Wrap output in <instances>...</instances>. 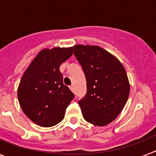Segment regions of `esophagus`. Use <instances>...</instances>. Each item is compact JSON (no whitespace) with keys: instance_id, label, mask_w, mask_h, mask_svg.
<instances>
[{"instance_id":"esophagus-1","label":"esophagus","mask_w":156,"mask_h":156,"mask_svg":"<svg viewBox=\"0 0 156 156\" xmlns=\"http://www.w3.org/2000/svg\"><path fill=\"white\" fill-rule=\"evenodd\" d=\"M69 88H70V90H71L72 91H73V92L74 91V88H73V86H70V87H69Z\"/></svg>"}]
</instances>
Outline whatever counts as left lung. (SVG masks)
I'll return each instance as SVG.
<instances>
[{"label": "left lung", "mask_w": 156, "mask_h": 156, "mask_svg": "<svg viewBox=\"0 0 156 156\" xmlns=\"http://www.w3.org/2000/svg\"><path fill=\"white\" fill-rule=\"evenodd\" d=\"M74 55L87 80V94L79 101L85 120L95 126L108 124L127 101L129 83L122 63L99 46L78 44Z\"/></svg>", "instance_id": "8db88e82"}]
</instances>
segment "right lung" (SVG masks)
Wrapping results in <instances>:
<instances>
[{
    "mask_svg": "<svg viewBox=\"0 0 156 156\" xmlns=\"http://www.w3.org/2000/svg\"><path fill=\"white\" fill-rule=\"evenodd\" d=\"M73 54V47L43 49L23 73L18 99L29 119L43 127L61 122L73 93L63 83L59 67Z\"/></svg>",
    "mask_w": 156,
    "mask_h": 156,
    "instance_id": "add662e5",
    "label": "right lung"
}]
</instances>
